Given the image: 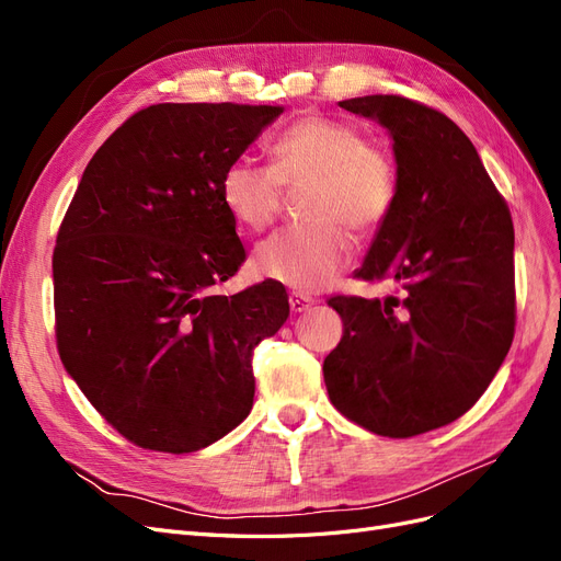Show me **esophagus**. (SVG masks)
<instances>
[{
  "label": "esophagus",
  "mask_w": 561,
  "mask_h": 561,
  "mask_svg": "<svg viewBox=\"0 0 561 561\" xmlns=\"http://www.w3.org/2000/svg\"><path fill=\"white\" fill-rule=\"evenodd\" d=\"M316 304V299H311L309 295H301V293H293L290 295V309L295 311V313H304V311H309L311 307Z\"/></svg>",
  "instance_id": "esophagus-1"
}]
</instances>
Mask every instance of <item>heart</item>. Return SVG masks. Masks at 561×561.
Listing matches in <instances>:
<instances>
[{"label": "heart", "instance_id": "obj_1", "mask_svg": "<svg viewBox=\"0 0 561 561\" xmlns=\"http://www.w3.org/2000/svg\"><path fill=\"white\" fill-rule=\"evenodd\" d=\"M309 184L301 198L307 222L268 236L254 250V268L301 293L328 287L351 262L353 233L377 231L398 198V163L381 140L339 118L307 116L271 145V165L231 161L219 192L231 217L250 231L278 217L285 186Z\"/></svg>", "mask_w": 561, "mask_h": 561}]
</instances>
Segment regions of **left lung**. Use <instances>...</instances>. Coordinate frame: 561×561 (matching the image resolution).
<instances>
[{
  "label": "left lung",
  "instance_id": "1",
  "mask_svg": "<svg viewBox=\"0 0 561 561\" xmlns=\"http://www.w3.org/2000/svg\"><path fill=\"white\" fill-rule=\"evenodd\" d=\"M339 107L390 130L398 198L360 280H396L398 297H330L342 342L322 363L332 404L383 437H414L463 416L511 351L517 320L511 208L468 135L402 95Z\"/></svg>",
  "mask_w": 561,
  "mask_h": 561
}]
</instances>
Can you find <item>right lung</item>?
<instances>
[{
	"mask_svg": "<svg viewBox=\"0 0 561 561\" xmlns=\"http://www.w3.org/2000/svg\"><path fill=\"white\" fill-rule=\"evenodd\" d=\"M283 107L161 103L103 142L54 250L56 346L110 426L190 454L250 414L252 348L290 313L276 280L215 295L245 260L219 182Z\"/></svg>",
	"mask_w": 561,
	"mask_h": 561,
	"instance_id": "right-lung-1",
	"label": "right lung"
}]
</instances>
